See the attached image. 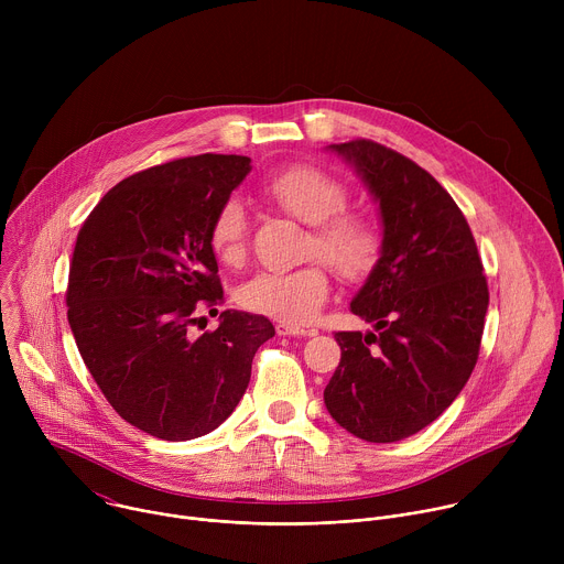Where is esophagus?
<instances>
[{
  "label": "esophagus",
  "instance_id": "obj_1",
  "mask_svg": "<svg viewBox=\"0 0 564 564\" xmlns=\"http://www.w3.org/2000/svg\"><path fill=\"white\" fill-rule=\"evenodd\" d=\"M276 335H279V337H312V335H314V330H303V328H294V326L276 324Z\"/></svg>",
  "mask_w": 564,
  "mask_h": 564
}]
</instances>
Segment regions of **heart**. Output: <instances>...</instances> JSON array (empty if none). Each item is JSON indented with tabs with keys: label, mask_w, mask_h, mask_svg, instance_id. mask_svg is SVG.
Wrapping results in <instances>:
<instances>
[{
	"label": "heart",
	"mask_w": 564,
	"mask_h": 564,
	"mask_svg": "<svg viewBox=\"0 0 564 564\" xmlns=\"http://www.w3.org/2000/svg\"><path fill=\"white\" fill-rule=\"evenodd\" d=\"M265 196L285 214L312 225L305 243L310 259H321L346 281L366 279L381 257V231L359 212H346L348 187L310 165H290L263 181ZM250 218L243 200L225 198L209 225V250L225 265L246 259ZM330 296V274L321 263L292 272H261L238 290L248 312L270 316L285 326H305Z\"/></svg>",
	"instance_id": "b5f03b06"
}]
</instances>
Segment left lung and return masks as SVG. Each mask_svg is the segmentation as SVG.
<instances>
[{"instance_id": "left-lung-1", "label": "left lung", "mask_w": 564, "mask_h": 564, "mask_svg": "<svg viewBox=\"0 0 564 564\" xmlns=\"http://www.w3.org/2000/svg\"><path fill=\"white\" fill-rule=\"evenodd\" d=\"M379 200L381 257L350 310L375 333H337L341 361L326 409L359 440L388 444L435 422L468 381L489 285L451 194L411 158L375 140L330 144Z\"/></svg>"}]
</instances>
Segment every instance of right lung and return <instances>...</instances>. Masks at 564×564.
Masks as SVG:
<instances>
[{"instance_id": "obj_1", "label": "right lung", "mask_w": 564, "mask_h": 564, "mask_svg": "<svg viewBox=\"0 0 564 564\" xmlns=\"http://www.w3.org/2000/svg\"><path fill=\"white\" fill-rule=\"evenodd\" d=\"M248 155L200 153L149 167L109 189L77 234L68 326L113 411L167 442L218 429L243 397L274 326L225 310L209 225L250 172ZM203 330V328H200Z\"/></svg>"}]
</instances>
